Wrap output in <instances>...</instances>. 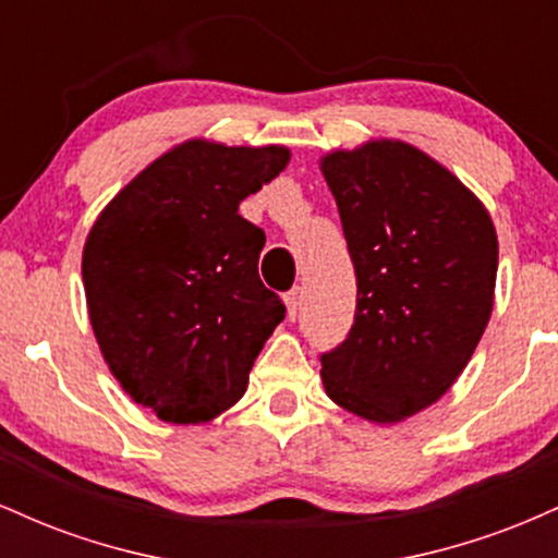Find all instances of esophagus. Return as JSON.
I'll return each mask as SVG.
<instances>
[{
    "mask_svg": "<svg viewBox=\"0 0 558 558\" xmlns=\"http://www.w3.org/2000/svg\"><path fill=\"white\" fill-rule=\"evenodd\" d=\"M286 306H288V319H296L299 317V310H301L299 288H293V291L286 293Z\"/></svg>",
    "mask_w": 558,
    "mask_h": 558,
    "instance_id": "1",
    "label": "esophagus"
}]
</instances>
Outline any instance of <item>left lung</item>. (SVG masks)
Masks as SVG:
<instances>
[{
  "mask_svg": "<svg viewBox=\"0 0 558 558\" xmlns=\"http://www.w3.org/2000/svg\"><path fill=\"white\" fill-rule=\"evenodd\" d=\"M356 270L349 338L323 354L338 407L396 425L444 399L496 299L498 235L485 204L438 159L369 138L319 159Z\"/></svg>",
  "mask_w": 558,
  "mask_h": 558,
  "instance_id": "8db88e82",
  "label": "left lung"
}]
</instances>
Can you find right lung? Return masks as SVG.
Wrapping results in <instances>:
<instances>
[{
	"label": "right lung",
	"mask_w": 558,
	"mask_h": 558,
	"mask_svg": "<svg viewBox=\"0 0 558 558\" xmlns=\"http://www.w3.org/2000/svg\"><path fill=\"white\" fill-rule=\"evenodd\" d=\"M288 146L189 138L133 178L83 243L88 319L120 388L162 422L198 425L246 393L286 306L239 204L286 170Z\"/></svg>",
	"instance_id": "add662e5"
}]
</instances>
